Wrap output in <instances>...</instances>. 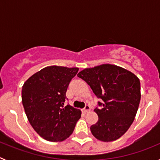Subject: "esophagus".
<instances>
[{
    "label": "esophagus",
    "instance_id": "34e87169",
    "mask_svg": "<svg viewBox=\"0 0 160 160\" xmlns=\"http://www.w3.org/2000/svg\"><path fill=\"white\" fill-rule=\"evenodd\" d=\"M82 111H83V112H85V113L88 112L89 111H90V107L89 105H86L85 106L84 108L82 109Z\"/></svg>",
    "mask_w": 160,
    "mask_h": 160
}]
</instances>
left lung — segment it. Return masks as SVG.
Here are the masks:
<instances>
[{"label": "left lung", "mask_w": 160, "mask_h": 160, "mask_svg": "<svg viewBox=\"0 0 160 160\" xmlns=\"http://www.w3.org/2000/svg\"><path fill=\"white\" fill-rule=\"evenodd\" d=\"M92 89L98 98L94 111L98 121L90 127L98 140L118 139L129 129L140 102V82L131 72L119 66L103 64L78 73Z\"/></svg>", "instance_id": "obj_1"}]
</instances>
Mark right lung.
I'll return each instance as SVG.
<instances>
[{"label":"right lung","mask_w":160,"mask_h":160,"mask_svg":"<svg viewBox=\"0 0 160 160\" xmlns=\"http://www.w3.org/2000/svg\"><path fill=\"white\" fill-rule=\"evenodd\" d=\"M78 68L52 66L44 68L24 83L22 104L29 123L48 141L61 142L73 133L81 111L64 106L66 93Z\"/></svg>","instance_id":"1"}]
</instances>
